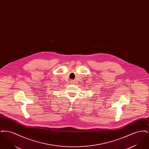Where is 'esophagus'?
<instances>
[{
	"label": "esophagus",
	"mask_w": 149,
	"mask_h": 149,
	"mask_svg": "<svg viewBox=\"0 0 149 149\" xmlns=\"http://www.w3.org/2000/svg\"><path fill=\"white\" fill-rule=\"evenodd\" d=\"M70 82H71V83H74V80H71V81H70Z\"/></svg>",
	"instance_id": "1"
}]
</instances>
